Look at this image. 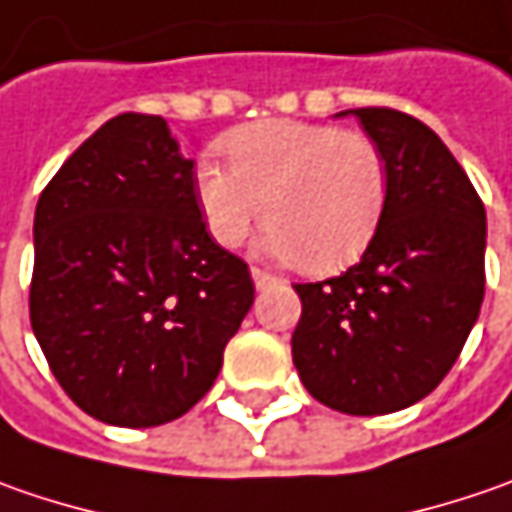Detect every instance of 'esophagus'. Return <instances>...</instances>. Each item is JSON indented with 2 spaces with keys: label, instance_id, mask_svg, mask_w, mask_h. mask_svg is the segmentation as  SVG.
<instances>
[{
  "label": "esophagus",
  "instance_id": "34e87169",
  "mask_svg": "<svg viewBox=\"0 0 512 512\" xmlns=\"http://www.w3.org/2000/svg\"><path fill=\"white\" fill-rule=\"evenodd\" d=\"M250 273H253V282H256V287H259V290H262L265 285H270V282L276 279V276H270V273H267V270H262V267H253Z\"/></svg>",
  "mask_w": 512,
  "mask_h": 512
}]
</instances>
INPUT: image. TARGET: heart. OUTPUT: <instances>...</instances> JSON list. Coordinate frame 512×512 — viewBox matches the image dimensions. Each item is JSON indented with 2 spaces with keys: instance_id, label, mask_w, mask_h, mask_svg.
<instances>
[{
  "instance_id": "heart-1",
  "label": "heart",
  "mask_w": 512,
  "mask_h": 512,
  "mask_svg": "<svg viewBox=\"0 0 512 512\" xmlns=\"http://www.w3.org/2000/svg\"><path fill=\"white\" fill-rule=\"evenodd\" d=\"M230 165L205 159L196 196L207 230L236 247L267 222V245L302 270L353 262L376 233L387 193L382 148L362 130L267 119L227 139Z\"/></svg>"
}]
</instances>
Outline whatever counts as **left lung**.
<instances>
[{
  "label": "left lung",
  "instance_id": "1",
  "mask_svg": "<svg viewBox=\"0 0 512 512\" xmlns=\"http://www.w3.org/2000/svg\"><path fill=\"white\" fill-rule=\"evenodd\" d=\"M382 148L387 193L362 259L293 285L302 319L290 353L316 402L382 416L433 393L484 299V205L424 122L393 108L347 110ZM344 116V113H339Z\"/></svg>",
  "mask_w": 512,
  "mask_h": 512
}]
</instances>
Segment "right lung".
I'll list each match as a JSON object with an SVG mask.
<instances>
[{
  "instance_id": "1",
  "label": "right lung",
  "mask_w": 512,
  "mask_h": 512,
  "mask_svg": "<svg viewBox=\"0 0 512 512\" xmlns=\"http://www.w3.org/2000/svg\"><path fill=\"white\" fill-rule=\"evenodd\" d=\"M253 293L245 259L205 230L193 162L162 116L105 122L39 196L30 327L56 382L99 422L185 416Z\"/></svg>"
}]
</instances>
